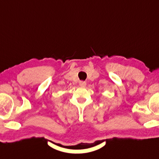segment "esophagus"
Returning a JSON list of instances; mask_svg holds the SVG:
<instances>
[{
	"label": "esophagus",
	"mask_w": 159,
	"mask_h": 159,
	"mask_svg": "<svg viewBox=\"0 0 159 159\" xmlns=\"http://www.w3.org/2000/svg\"><path fill=\"white\" fill-rule=\"evenodd\" d=\"M79 85H80L81 87H85L86 85H87V83H86L85 82H84V81H80Z\"/></svg>",
	"instance_id": "obj_1"
}]
</instances>
